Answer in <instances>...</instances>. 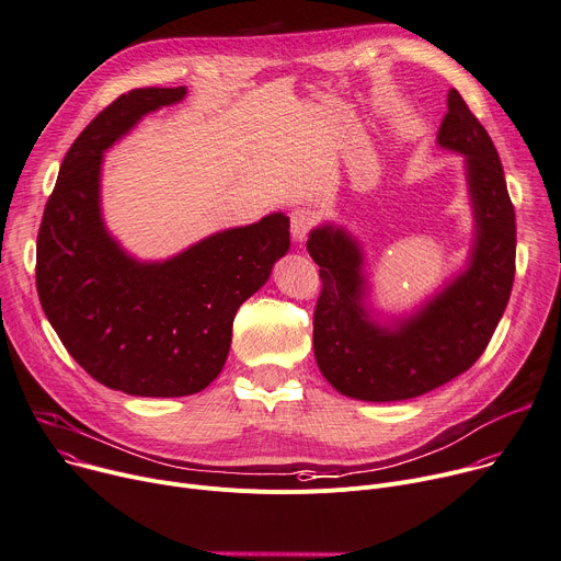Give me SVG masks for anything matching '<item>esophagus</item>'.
Returning a JSON list of instances; mask_svg holds the SVG:
<instances>
[{
	"instance_id": "34e87169",
	"label": "esophagus",
	"mask_w": 561,
	"mask_h": 561,
	"mask_svg": "<svg viewBox=\"0 0 561 561\" xmlns=\"http://www.w3.org/2000/svg\"><path fill=\"white\" fill-rule=\"evenodd\" d=\"M317 222V215L310 208H296L291 213V236L296 242H304Z\"/></svg>"
}]
</instances>
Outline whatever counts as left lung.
<instances>
[{
	"mask_svg": "<svg viewBox=\"0 0 561 561\" xmlns=\"http://www.w3.org/2000/svg\"><path fill=\"white\" fill-rule=\"evenodd\" d=\"M438 144L465 154L477 222L469 267L409 319H370L359 244L341 227L310 233L321 294L314 310V357L343 396L398 402L424 396L473 366L505 312L514 283L516 222L499 152L481 121L449 90Z\"/></svg>",
	"mask_w": 561,
	"mask_h": 561,
	"instance_id": "left-lung-1",
	"label": "left lung"
}]
</instances>
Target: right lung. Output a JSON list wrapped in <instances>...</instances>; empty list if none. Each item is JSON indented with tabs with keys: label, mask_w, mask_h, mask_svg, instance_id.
<instances>
[{
	"label": "right lung",
	"mask_w": 561,
	"mask_h": 561,
	"mask_svg": "<svg viewBox=\"0 0 561 561\" xmlns=\"http://www.w3.org/2000/svg\"><path fill=\"white\" fill-rule=\"evenodd\" d=\"M186 88L118 96L71 144L37 233L42 310L67 353L107 389L141 398L199 393L220 375L238 308L289 249V218L215 233L163 263H139L101 218L103 150Z\"/></svg>",
	"instance_id": "obj_1"
}]
</instances>
